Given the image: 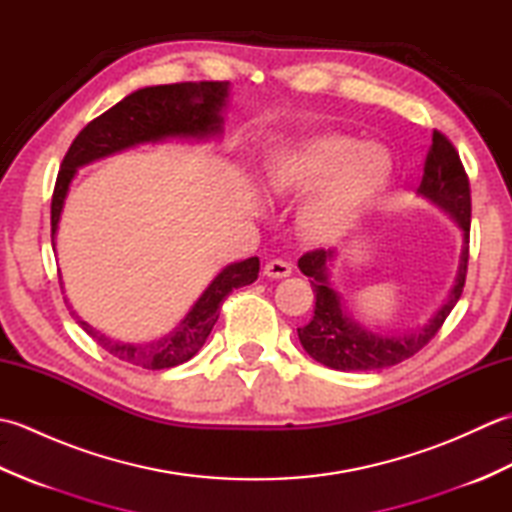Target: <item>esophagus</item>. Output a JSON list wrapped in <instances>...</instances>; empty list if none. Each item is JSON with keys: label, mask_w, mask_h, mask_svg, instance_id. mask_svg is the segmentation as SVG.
Listing matches in <instances>:
<instances>
[{"label": "esophagus", "mask_w": 512, "mask_h": 512, "mask_svg": "<svg viewBox=\"0 0 512 512\" xmlns=\"http://www.w3.org/2000/svg\"><path fill=\"white\" fill-rule=\"evenodd\" d=\"M290 273H292V266L286 262V259H270L264 268V275L273 279H284Z\"/></svg>", "instance_id": "obj_1"}]
</instances>
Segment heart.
Returning a JSON list of instances; mask_svg holds the SVG:
<instances>
[{"label":"heart","mask_w":512,"mask_h":512,"mask_svg":"<svg viewBox=\"0 0 512 512\" xmlns=\"http://www.w3.org/2000/svg\"><path fill=\"white\" fill-rule=\"evenodd\" d=\"M389 169L391 158L380 145L323 134L279 149L268 165V182L279 193H301L319 183L303 209V224L312 235H332L387 180Z\"/></svg>","instance_id":"b5f03b06"}]
</instances>
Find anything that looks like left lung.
Here are the masks:
<instances>
[{"label":"left lung","instance_id":"obj_1","mask_svg":"<svg viewBox=\"0 0 512 512\" xmlns=\"http://www.w3.org/2000/svg\"><path fill=\"white\" fill-rule=\"evenodd\" d=\"M433 202H438L442 209H447L455 222L460 224L466 239V248L462 253V264L449 301L433 317L429 325L416 334L407 336H380L369 330L358 328V323L347 319L341 310V301L336 292L328 286L325 275V262L332 255V250H310L301 255L299 268L306 277H312L310 284L314 290V317L308 325L297 328L299 341L314 361L328 365L341 372H372V369H385L407 361L413 354H418L447 321L455 303L462 297L466 268H469V231H471V184L466 169L460 160L458 149L440 129H433L431 147L427 160H424V173L420 189Z\"/></svg>","mask_w":512,"mask_h":512}]
</instances>
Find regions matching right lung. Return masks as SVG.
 Here are the masks:
<instances>
[{
    "mask_svg": "<svg viewBox=\"0 0 512 512\" xmlns=\"http://www.w3.org/2000/svg\"><path fill=\"white\" fill-rule=\"evenodd\" d=\"M228 96V81H187L171 85H154L125 96L121 103L110 107L105 114L96 116L85 125L79 136L72 140L68 154L63 156L57 182L52 191L50 224L52 242L57 233V222L63 209L65 193L76 167L110 156L114 151L127 149L149 140H162L171 136H206L220 132V110ZM259 275V259L250 257L239 264L224 268L206 288L204 295L195 303L193 310L180 321L176 332L162 336L151 343H121L107 339L90 328L83 319L76 323L99 343L103 350L116 356L118 361L143 369H167L187 363L198 354L206 336L220 317V308L235 288L253 284Z\"/></svg>",
    "mask_w": 512,
    "mask_h": 512,
    "instance_id": "right-lung-1",
    "label": "right lung"
}]
</instances>
